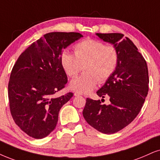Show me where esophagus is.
<instances>
[{
	"instance_id": "1",
	"label": "esophagus",
	"mask_w": 160,
	"mask_h": 160,
	"mask_svg": "<svg viewBox=\"0 0 160 160\" xmlns=\"http://www.w3.org/2000/svg\"><path fill=\"white\" fill-rule=\"evenodd\" d=\"M74 96H80V95H82V94L81 93H79V92H74Z\"/></svg>"
}]
</instances>
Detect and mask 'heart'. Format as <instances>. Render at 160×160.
I'll return each mask as SVG.
<instances>
[{"instance_id":"b5f03b06","label":"heart","mask_w":160,"mask_h":160,"mask_svg":"<svg viewBox=\"0 0 160 160\" xmlns=\"http://www.w3.org/2000/svg\"><path fill=\"white\" fill-rule=\"evenodd\" d=\"M74 54L63 52L61 64L68 76L74 78L81 72L82 75L71 81L72 90L79 93H88L99 83H104L116 70L119 53L116 47L106 46L100 40L86 39L74 46Z\"/></svg>"}]
</instances>
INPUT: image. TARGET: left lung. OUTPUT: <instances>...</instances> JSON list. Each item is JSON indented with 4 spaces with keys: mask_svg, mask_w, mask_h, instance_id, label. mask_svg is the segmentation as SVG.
I'll use <instances>...</instances> for the list:
<instances>
[{
    "mask_svg": "<svg viewBox=\"0 0 160 160\" xmlns=\"http://www.w3.org/2000/svg\"><path fill=\"white\" fill-rule=\"evenodd\" d=\"M100 39L114 45L119 61L114 74L97 92L101 100L87 98L82 112L93 128L106 134H114L130 124L140 112L148 92V71L138 48L120 33H97ZM105 97L109 105L102 104Z\"/></svg>",
    "mask_w": 160,
    "mask_h": 160,
    "instance_id": "1",
    "label": "left lung"
}]
</instances>
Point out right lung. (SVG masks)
Listing matches in <instances>:
<instances>
[{
  "mask_svg": "<svg viewBox=\"0 0 160 160\" xmlns=\"http://www.w3.org/2000/svg\"><path fill=\"white\" fill-rule=\"evenodd\" d=\"M78 32H50L32 43L19 56L8 85L9 108L14 121L29 137L42 139L55 128L60 108L73 93L57 97L68 78L61 54L82 38Z\"/></svg>",
  "mask_w": 160,
  "mask_h": 160,
  "instance_id": "1",
  "label": "right lung"
}]
</instances>
